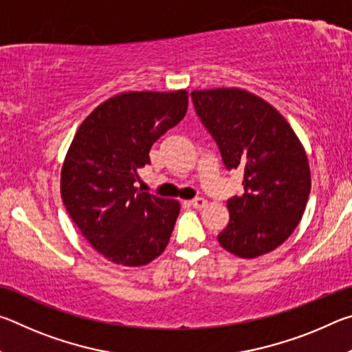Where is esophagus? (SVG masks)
I'll list each match as a JSON object with an SVG mask.
<instances>
[{
  "mask_svg": "<svg viewBox=\"0 0 352 352\" xmlns=\"http://www.w3.org/2000/svg\"><path fill=\"white\" fill-rule=\"evenodd\" d=\"M206 204H208V201L204 197H197V199L190 200V205H192L194 208H197V210H201V208H205Z\"/></svg>",
  "mask_w": 352,
  "mask_h": 352,
  "instance_id": "1",
  "label": "esophagus"
}]
</instances>
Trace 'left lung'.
<instances>
[{"mask_svg": "<svg viewBox=\"0 0 352 352\" xmlns=\"http://www.w3.org/2000/svg\"><path fill=\"white\" fill-rule=\"evenodd\" d=\"M225 168L243 170V192L228 200L230 222L217 236L226 252L258 258L300 223L311 192L305 147L276 109L241 88L190 93Z\"/></svg>", "mask_w": 352, "mask_h": 352, "instance_id": "8db88e82", "label": "left lung"}]
</instances>
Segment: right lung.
<instances>
[{
  "instance_id": "1",
  "label": "right lung",
  "mask_w": 352,
  "mask_h": 352,
  "mask_svg": "<svg viewBox=\"0 0 352 352\" xmlns=\"http://www.w3.org/2000/svg\"><path fill=\"white\" fill-rule=\"evenodd\" d=\"M188 91L121 93L80 124L65 158L60 192L69 217L94 250L115 264L158 258L180 212L177 200L135 188L155 141L186 115Z\"/></svg>"
}]
</instances>
